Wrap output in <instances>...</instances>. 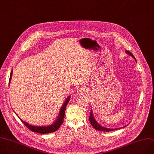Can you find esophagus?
<instances>
[{"label":"esophagus","mask_w":154,"mask_h":154,"mask_svg":"<svg viewBox=\"0 0 154 154\" xmlns=\"http://www.w3.org/2000/svg\"><path fill=\"white\" fill-rule=\"evenodd\" d=\"M78 92L79 94H84L85 92V90L84 88L80 87V88H78Z\"/></svg>","instance_id":"34e87169"}]
</instances>
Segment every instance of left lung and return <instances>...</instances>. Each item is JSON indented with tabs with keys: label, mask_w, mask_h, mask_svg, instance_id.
Wrapping results in <instances>:
<instances>
[{
	"label": "left lung",
	"mask_w": 154,
	"mask_h": 154,
	"mask_svg": "<svg viewBox=\"0 0 154 154\" xmlns=\"http://www.w3.org/2000/svg\"><path fill=\"white\" fill-rule=\"evenodd\" d=\"M126 53L127 54H128L129 55H130L131 56H132L133 58L135 59V60H136V59L135 57H134V56L129 51H126ZM137 61V60H136ZM89 121H90V124L91 125V126H93L95 129L98 130V131H103V132H110V131H115V130H117V129H121V128H115V129H110V128H104V127H103L102 126H101L98 122L96 121L95 117H94V113H93V111H92V110H91V112L90 113V117H89ZM126 126H124L122 127L121 128H125Z\"/></svg>",
	"instance_id": "1"
}]
</instances>
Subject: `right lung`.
Returning a JSON list of instances; mask_svg holds the SVG:
<instances>
[{
	"label": "right lung",
	"instance_id": "1",
	"mask_svg": "<svg viewBox=\"0 0 154 154\" xmlns=\"http://www.w3.org/2000/svg\"><path fill=\"white\" fill-rule=\"evenodd\" d=\"M12 75H13V70H11V72L10 81H9V84H10V81H11V78H12ZM70 100V97L69 96L68 98L66 100L64 104H63V106L61 107L60 110L59 112L58 116H57L56 119L55 120V121L51 125H48V126H33L32 125L27 123L26 122L22 120L19 116H17H17L19 117V118L21 120V121L25 125V126H26V128H28L29 130H31L33 132L42 134L51 133V132H55L56 131H57L59 128L60 125L63 124V121H64V117L65 112H66V106H67L68 103L69 102Z\"/></svg>",
	"mask_w": 154,
	"mask_h": 154
}]
</instances>
